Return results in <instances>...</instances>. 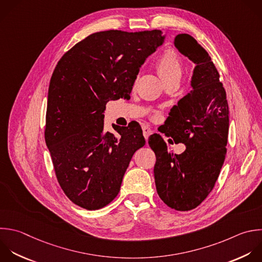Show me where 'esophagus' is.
<instances>
[{"label": "esophagus", "mask_w": 262, "mask_h": 262, "mask_svg": "<svg viewBox=\"0 0 262 262\" xmlns=\"http://www.w3.org/2000/svg\"><path fill=\"white\" fill-rule=\"evenodd\" d=\"M142 130H143V136H144V138L147 140L148 137H149V135L152 134V130H151L150 128L146 127V126H143V127H142Z\"/></svg>", "instance_id": "esophagus-1"}]
</instances>
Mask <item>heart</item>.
<instances>
[{"mask_svg":"<svg viewBox=\"0 0 262 262\" xmlns=\"http://www.w3.org/2000/svg\"><path fill=\"white\" fill-rule=\"evenodd\" d=\"M155 68L165 84L180 81L182 76V61L173 49H166L157 59Z\"/></svg>","mask_w":262,"mask_h":262,"instance_id":"b5f03b06","label":"heart"}]
</instances>
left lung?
Returning <instances> with one entry per match:
<instances>
[{
  "label": "left lung",
  "mask_w": 262,
  "mask_h": 262,
  "mask_svg": "<svg viewBox=\"0 0 262 262\" xmlns=\"http://www.w3.org/2000/svg\"><path fill=\"white\" fill-rule=\"evenodd\" d=\"M175 47L196 66L192 90L174 105L163 133L186 149L173 154L160 134L148 143L156 154L155 182L159 196L170 208H196L213 189L226 155L228 103L219 74L208 52L189 35L175 38ZM171 140V139H169Z\"/></svg>",
  "instance_id": "left-lung-1"
}]
</instances>
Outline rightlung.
Returning a JSON list of instances; mask_svg holds the SVG:
<instances>
[{"instance_id":"add662e5","label":"right lung","mask_w":262,"mask_h":262,"mask_svg":"<svg viewBox=\"0 0 262 262\" xmlns=\"http://www.w3.org/2000/svg\"><path fill=\"white\" fill-rule=\"evenodd\" d=\"M164 42L162 31L92 34L63 54L52 74L45 140L57 181L76 205L97 210L119 193L134 152L145 144L138 124L104 131L110 100L129 98L139 68Z\"/></svg>"}]
</instances>
